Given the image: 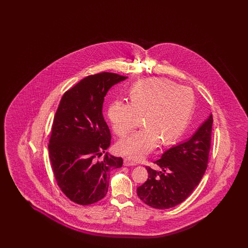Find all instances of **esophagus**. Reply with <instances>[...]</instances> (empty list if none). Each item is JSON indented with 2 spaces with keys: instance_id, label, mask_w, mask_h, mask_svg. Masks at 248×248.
Segmentation results:
<instances>
[{
  "instance_id": "esophagus-1",
  "label": "esophagus",
  "mask_w": 248,
  "mask_h": 248,
  "mask_svg": "<svg viewBox=\"0 0 248 248\" xmlns=\"http://www.w3.org/2000/svg\"><path fill=\"white\" fill-rule=\"evenodd\" d=\"M124 166L126 167H130V166H137V163L133 161L130 158H124Z\"/></svg>"
}]
</instances>
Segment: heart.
Returning <instances> with one entry per match:
<instances>
[{"mask_svg": "<svg viewBox=\"0 0 248 248\" xmlns=\"http://www.w3.org/2000/svg\"><path fill=\"white\" fill-rule=\"evenodd\" d=\"M130 104L116 99L107 110L112 130L123 137L139 125L143 117L145 127L117 144V151L139 160L161 141L169 145L176 141L187 126L194 110L192 90L165 79L141 81L129 90Z\"/></svg>", "mask_w": 248, "mask_h": 248, "instance_id": "heart-1", "label": "heart"}]
</instances>
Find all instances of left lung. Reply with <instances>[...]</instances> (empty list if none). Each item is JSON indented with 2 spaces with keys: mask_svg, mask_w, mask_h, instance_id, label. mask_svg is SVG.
Returning a JSON list of instances; mask_svg holds the SVG:
<instances>
[{
  "mask_svg": "<svg viewBox=\"0 0 248 248\" xmlns=\"http://www.w3.org/2000/svg\"><path fill=\"white\" fill-rule=\"evenodd\" d=\"M213 116L210 114L192 137L162 154L154 163L159 171L146 167L148 179L137 195L148 206L167 209L185 201L206 172L210 152Z\"/></svg>",
  "mask_w": 248,
  "mask_h": 248,
  "instance_id": "obj_1",
  "label": "left lung"
}]
</instances>
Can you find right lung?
Wrapping results in <instances>:
<instances>
[{"mask_svg":"<svg viewBox=\"0 0 248 248\" xmlns=\"http://www.w3.org/2000/svg\"><path fill=\"white\" fill-rule=\"evenodd\" d=\"M127 77L111 73L90 75L66 91L54 118L48 144L53 174L69 200L90 205L106 195L110 171L122 168L121 157L106 153L111 132L103 104L112 86Z\"/></svg>","mask_w":248,"mask_h":248,"instance_id":"obj_1","label":"right lung"}]
</instances>
